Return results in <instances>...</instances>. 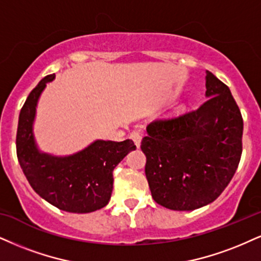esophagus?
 Masks as SVG:
<instances>
[{
	"label": "esophagus",
	"instance_id": "esophagus-1",
	"mask_svg": "<svg viewBox=\"0 0 261 261\" xmlns=\"http://www.w3.org/2000/svg\"><path fill=\"white\" fill-rule=\"evenodd\" d=\"M129 138H130L132 140L134 141V144H136L137 147H139V146H140V141H141V134L139 133V132H138V130H133V132H132V133H130Z\"/></svg>",
	"mask_w": 261,
	"mask_h": 261
}]
</instances>
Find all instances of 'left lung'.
I'll use <instances>...</instances> for the list:
<instances>
[{
  "instance_id": "obj_1",
  "label": "left lung",
  "mask_w": 261,
  "mask_h": 261,
  "mask_svg": "<svg viewBox=\"0 0 261 261\" xmlns=\"http://www.w3.org/2000/svg\"><path fill=\"white\" fill-rule=\"evenodd\" d=\"M205 88L209 99L198 109L151 122L141 140L151 196L172 211L215 201L242 155L243 120L229 87L207 71Z\"/></svg>"
}]
</instances>
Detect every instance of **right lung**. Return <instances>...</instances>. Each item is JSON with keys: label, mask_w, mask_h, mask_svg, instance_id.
Here are the masks:
<instances>
[{"label": "right lung", "mask_w": 261, "mask_h": 261, "mask_svg": "<svg viewBox=\"0 0 261 261\" xmlns=\"http://www.w3.org/2000/svg\"><path fill=\"white\" fill-rule=\"evenodd\" d=\"M53 75L42 79L32 89L19 115L17 156L35 192L54 207L70 213H91L105 207L112 192V172L136 145L123 141L95 140L71 156L57 157L41 152L35 143L32 124L42 91Z\"/></svg>", "instance_id": "add662e5"}]
</instances>
